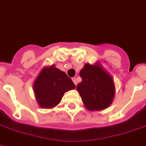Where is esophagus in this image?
I'll list each match as a JSON object with an SVG mask.
<instances>
[{"instance_id": "1", "label": "esophagus", "mask_w": 146, "mask_h": 146, "mask_svg": "<svg viewBox=\"0 0 146 146\" xmlns=\"http://www.w3.org/2000/svg\"><path fill=\"white\" fill-rule=\"evenodd\" d=\"M72 81L74 82V84L77 86V80H76L75 78H72Z\"/></svg>"}]
</instances>
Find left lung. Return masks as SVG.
Masks as SVG:
<instances>
[{"label": "left lung", "mask_w": 146, "mask_h": 146, "mask_svg": "<svg viewBox=\"0 0 146 146\" xmlns=\"http://www.w3.org/2000/svg\"><path fill=\"white\" fill-rule=\"evenodd\" d=\"M82 81L77 90L84 105L90 110H101L110 105L115 87L113 78L98 65L86 64L80 72Z\"/></svg>", "instance_id": "left-lung-1"}]
</instances>
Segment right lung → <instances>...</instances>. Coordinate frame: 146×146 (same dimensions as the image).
I'll list each match as a JSON object with an SVG mask.
<instances>
[{"label": "right lung", "instance_id": "obj_1", "mask_svg": "<svg viewBox=\"0 0 146 146\" xmlns=\"http://www.w3.org/2000/svg\"><path fill=\"white\" fill-rule=\"evenodd\" d=\"M74 88L75 85L72 79L54 66L44 68L33 84L36 98L42 108L57 105L65 92Z\"/></svg>", "mask_w": 146, "mask_h": 146}]
</instances>
